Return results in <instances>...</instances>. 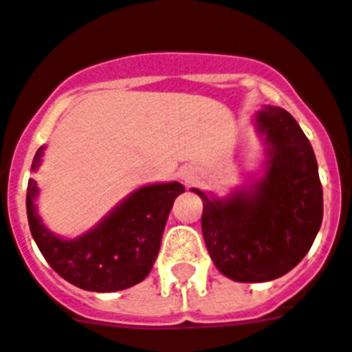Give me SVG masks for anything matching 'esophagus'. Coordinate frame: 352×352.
<instances>
[{
	"instance_id": "obj_1",
	"label": "esophagus",
	"mask_w": 352,
	"mask_h": 352,
	"mask_svg": "<svg viewBox=\"0 0 352 352\" xmlns=\"http://www.w3.org/2000/svg\"><path fill=\"white\" fill-rule=\"evenodd\" d=\"M181 179L184 182H191V179H193V177H191V173H188V171H184V173H182L181 175Z\"/></svg>"
}]
</instances>
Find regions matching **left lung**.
<instances>
[{"label":"left lung","mask_w":352,"mask_h":352,"mask_svg":"<svg viewBox=\"0 0 352 352\" xmlns=\"http://www.w3.org/2000/svg\"><path fill=\"white\" fill-rule=\"evenodd\" d=\"M256 126L268 144L261 181L226 199H202V234L212 263L232 281L285 276L311 249L322 223V184L308 138L290 112L265 107Z\"/></svg>","instance_id":"8db88e82"}]
</instances>
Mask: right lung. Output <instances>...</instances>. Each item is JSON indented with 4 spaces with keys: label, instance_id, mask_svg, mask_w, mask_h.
<instances>
[{
    "label": "right lung",
    "instance_id": "add662e5",
    "mask_svg": "<svg viewBox=\"0 0 352 352\" xmlns=\"http://www.w3.org/2000/svg\"><path fill=\"white\" fill-rule=\"evenodd\" d=\"M44 146L35 153L37 170ZM34 179L26 190V214L32 236L50 267L67 283L87 292H118L148 276L173 200L184 193L181 182L143 186L112 209L98 226L75 240H62L44 227L35 199Z\"/></svg>",
    "mask_w": 352,
    "mask_h": 352
}]
</instances>
